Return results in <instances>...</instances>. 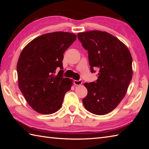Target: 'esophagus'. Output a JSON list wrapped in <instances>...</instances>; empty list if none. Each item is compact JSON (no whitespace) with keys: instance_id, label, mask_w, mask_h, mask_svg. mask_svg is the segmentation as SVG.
<instances>
[{"instance_id":"34e87169","label":"esophagus","mask_w":149,"mask_h":149,"mask_svg":"<svg viewBox=\"0 0 149 149\" xmlns=\"http://www.w3.org/2000/svg\"><path fill=\"white\" fill-rule=\"evenodd\" d=\"M74 83L75 85H76V86H79V85H81L82 83H83V81H82L81 79L80 80H75L74 81Z\"/></svg>"}]
</instances>
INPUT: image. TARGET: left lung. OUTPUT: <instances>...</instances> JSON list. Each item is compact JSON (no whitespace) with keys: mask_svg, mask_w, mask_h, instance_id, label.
<instances>
[{"mask_svg":"<svg viewBox=\"0 0 149 149\" xmlns=\"http://www.w3.org/2000/svg\"><path fill=\"white\" fill-rule=\"evenodd\" d=\"M88 50L90 70L95 73V82L84 83L88 94L83 103L88 111L103 115L115 108L124 97L132 79V57L128 48L107 32L90 31L77 34Z\"/></svg>","mask_w":149,"mask_h":149,"instance_id":"left-lung-1","label":"left lung"}]
</instances>
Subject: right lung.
<instances>
[{
    "instance_id": "1",
    "label": "right lung",
    "mask_w": 149,
    "mask_h": 149,
    "mask_svg": "<svg viewBox=\"0 0 149 149\" xmlns=\"http://www.w3.org/2000/svg\"><path fill=\"white\" fill-rule=\"evenodd\" d=\"M76 37L61 31L47 33L34 38L22 50L17 66L18 86L38 113L56 112L61 108L65 94L70 90L72 79L63 77V54Z\"/></svg>"
}]
</instances>
